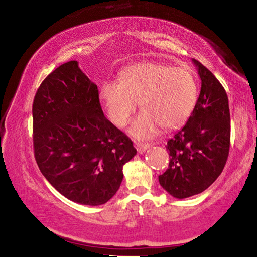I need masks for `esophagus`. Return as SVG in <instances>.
<instances>
[{
    "label": "esophagus",
    "instance_id": "esophagus-1",
    "mask_svg": "<svg viewBox=\"0 0 257 257\" xmlns=\"http://www.w3.org/2000/svg\"><path fill=\"white\" fill-rule=\"evenodd\" d=\"M149 146H151V145H149V144H143V143L135 142V147H136L137 152L139 154H143L145 151H146V149L149 148Z\"/></svg>",
    "mask_w": 257,
    "mask_h": 257
}]
</instances>
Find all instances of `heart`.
<instances>
[{"mask_svg":"<svg viewBox=\"0 0 257 257\" xmlns=\"http://www.w3.org/2000/svg\"><path fill=\"white\" fill-rule=\"evenodd\" d=\"M106 115L124 127L141 102L144 110L129 133L135 138L153 137L160 127L166 130L183 125L198 100V83L192 72L163 63H142L124 69L121 81H108L100 88Z\"/></svg>","mask_w":257,"mask_h":257,"instance_id":"heart-1","label":"heart"}]
</instances>
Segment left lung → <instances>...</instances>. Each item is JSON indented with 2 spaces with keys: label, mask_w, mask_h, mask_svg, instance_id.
I'll return each mask as SVG.
<instances>
[{
  "label": "left lung",
  "mask_w": 257,
  "mask_h": 257,
  "mask_svg": "<svg viewBox=\"0 0 257 257\" xmlns=\"http://www.w3.org/2000/svg\"><path fill=\"white\" fill-rule=\"evenodd\" d=\"M201 78V91L188 122L167 142L169 169L160 184L176 199L199 194L221 174L230 145V113L225 88L216 76L192 59Z\"/></svg>",
  "instance_id": "left-lung-1"
}]
</instances>
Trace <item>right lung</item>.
Masks as SVG:
<instances>
[{"label":"right lung","instance_id":"add662e5","mask_svg":"<svg viewBox=\"0 0 257 257\" xmlns=\"http://www.w3.org/2000/svg\"><path fill=\"white\" fill-rule=\"evenodd\" d=\"M34 151L49 183L85 206H101L119 190L133 142L105 118L99 90L76 60L51 72L32 104Z\"/></svg>","mask_w":257,"mask_h":257}]
</instances>
